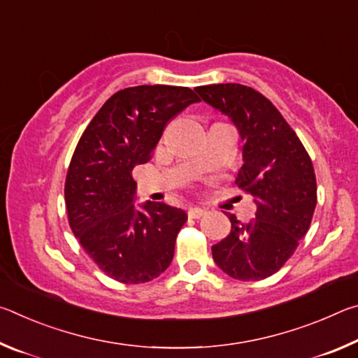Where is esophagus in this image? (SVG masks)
I'll list each match as a JSON object with an SVG mask.
<instances>
[{
  "label": "esophagus",
  "mask_w": 358,
  "mask_h": 358,
  "mask_svg": "<svg viewBox=\"0 0 358 358\" xmlns=\"http://www.w3.org/2000/svg\"><path fill=\"white\" fill-rule=\"evenodd\" d=\"M205 213H207V210H203L201 207H191L187 210V216L194 217V220H199V217H202Z\"/></svg>",
  "instance_id": "1"
}]
</instances>
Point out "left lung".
<instances>
[{
	"instance_id": "1",
	"label": "left lung",
	"mask_w": 358,
	"mask_h": 358,
	"mask_svg": "<svg viewBox=\"0 0 358 358\" xmlns=\"http://www.w3.org/2000/svg\"><path fill=\"white\" fill-rule=\"evenodd\" d=\"M196 92L237 128L243 166L235 183L256 203L250 222L227 213L232 229L211 246L213 259L234 280H264L287 262L310 229L317 203L313 162L278 108L256 90L217 83Z\"/></svg>"
}]
</instances>
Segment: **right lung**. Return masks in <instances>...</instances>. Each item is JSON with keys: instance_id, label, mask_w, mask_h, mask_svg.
<instances>
[{"instance_id": "obj_1", "label": "right lung", "mask_w": 358, "mask_h": 358, "mask_svg": "<svg viewBox=\"0 0 358 358\" xmlns=\"http://www.w3.org/2000/svg\"><path fill=\"white\" fill-rule=\"evenodd\" d=\"M197 94L186 87L138 85L107 99L80 137L64 185L69 226L107 276L148 282L171 265L185 210L136 205V166L150 161L169 120Z\"/></svg>"}]
</instances>
